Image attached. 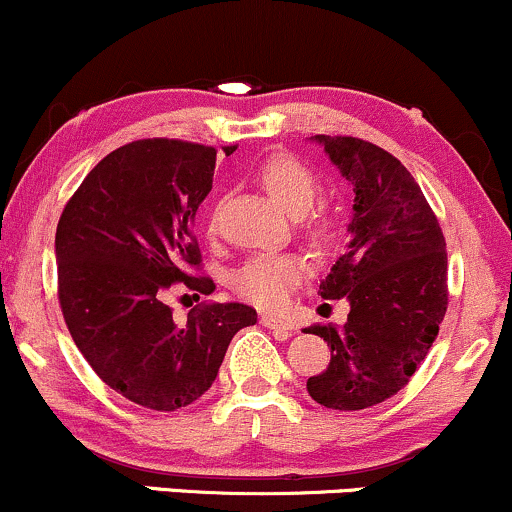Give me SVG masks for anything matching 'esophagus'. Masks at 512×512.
Returning a JSON list of instances; mask_svg holds the SVG:
<instances>
[{"label":"esophagus","instance_id":"esophagus-1","mask_svg":"<svg viewBox=\"0 0 512 512\" xmlns=\"http://www.w3.org/2000/svg\"><path fill=\"white\" fill-rule=\"evenodd\" d=\"M261 324L266 326V329H273V331H278V333H292V329H295V326L290 324V321H285V319H278V317H271V314H263L261 317Z\"/></svg>","mask_w":512,"mask_h":512}]
</instances>
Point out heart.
Segmentation results:
<instances>
[{"instance_id":"1","label":"heart","mask_w":512,"mask_h":512,"mask_svg":"<svg viewBox=\"0 0 512 512\" xmlns=\"http://www.w3.org/2000/svg\"><path fill=\"white\" fill-rule=\"evenodd\" d=\"M256 181L273 203L287 212H302L317 198L319 183L312 171L295 157L287 154H271L263 159L256 169ZM309 237L314 241H324L331 234V220L326 215H309L307 222ZM307 275V263L295 254H258L244 261L232 273L234 295L239 300L256 304L263 309H278L290 300L292 290L302 283Z\"/></svg>"}]
</instances>
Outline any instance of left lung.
Instances as JSON below:
<instances>
[{
	"label": "left lung",
	"instance_id": "left-lung-1",
	"mask_svg": "<svg viewBox=\"0 0 512 512\" xmlns=\"http://www.w3.org/2000/svg\"><path fill=\"white\" fill-rule=\"evenodd\" d=\"M353 186L346 254L321 280L324 300L350 304L343 326L307 333L331 346V363L307 380L326 409L360 411L409 384L447 312L445 237L421 186L399 159L358 137L314 135Z\"/></svg>",
	"mask_w": 512,
	"mask_h": 512
}]
</instances>
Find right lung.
<instances>
[{"label": "right lung", "mask_w": 512, "mask_h": 512, "mask_svg": "<svg viewBox=\"0 0 512 512\" xmlns=\"http://www.w3.org/2000/svg\"><path fill=\"white\" fill-rule=\"evenodd\" d=\"M234 152V147H225ZM215 147L137 140L103 157L62 210L55 234L60 307L74 343L103 382L154 411L193 404L215 382L229 341L256 324L241 302L205 304L179 324L166 304L193 278L198 205L212 188Z\"/></svg>", "instance_id": "right-lung-1"}]
</instances>
